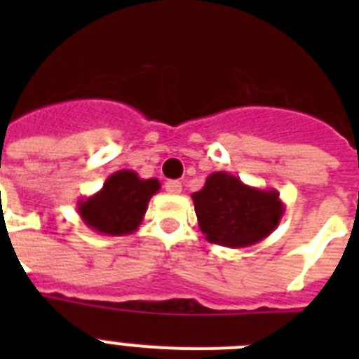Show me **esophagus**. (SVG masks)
<instances>
[{
	"mask_svg": "<svg viewBox=\"0 0 359 359\" xmlns=\"http://www.w3.org/2000/svg\"><path fill=\"white\" fill-rule=\"evenodd\" d=\"M165 190L169 194H180L182 192V183L177 182V180H169V182L165 183Z\"/></svg>",
	"mask_w": 359,
	"mask_h": 359,
	"instance_id": "34e87169",
	"label": "esophagus"
}]
</instances>
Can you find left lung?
I'll use <instances>...</instances> for the list:
<instances>
[{
	"label": "left lung",
	"instance_id": "8db88e82",
	"mask_svg": "<svg viewBox=\"0 0 359 359\" xmlns=\"http://www.w3.org/2000/svg\"><path fill=\"white\" fill-rule=\"evenodd\" d=\"M192 201L205 239L226 248L261 243L286 210L277 190L250 187L224 170L212 172Z\"/></svg>",
	"mask_w": 359,
	"mask_h": 359
}]
</instances>
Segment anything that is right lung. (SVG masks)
Here are the masks:
<instances>
[{
    "label": "right lung",
    "mask_w": 359,
    "mask_h": 359,
    "mask_svg": "<svg viewBox=\"0 0 359 359\" xmlns=\"http://www.w3.org/2000/svg\"><path fill=\"white\" fill-rule=\"evenodd\" d=\"M160 187L156 177L142 180L135 170H116L97 194L79 199L77 212L86 226L98 233L129 236L138 230Z\"/></svg>",
    "instance_id": "right-lung-1"
}]
</instances>
